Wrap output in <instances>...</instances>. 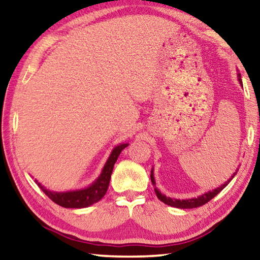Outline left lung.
<instances>
[{"label": "left lung", "mask_w": 260, "mask_h": 260, "mask_svg": "<svg viewBox=\"0 0 260 260\" xmlns=\"http://www.w3.org/2000/svg\"><path fill=\"white\" fill-rule=\"evenodd\" d=\"M237 80L242 85V80H241V74L240 72L237 71ZM236 172L232 175V177L227 180V181L221 184V186L213 189V190H209L208 192L205 193H202L201 196L199 197H193V199H189V200H177V199H171V197H166V195L164 193H161L159 190H158L157 187H156V181H155V177H153V167L151 170V174H150V178H151V182L153 186H155V192L159 201H161L162 203H165L170 206H173V208H178V209H193V208H199V206H202L208 203L209 201H211L213 199L214 196H217L218 193L222 190L223 188H225L228 183L232 181V179L235 177Z\"/></svg>", "instance_id": "8db88e82"}]
</instances>
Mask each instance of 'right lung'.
Listing matches in <instances>:
<instances>
[{"label": "right lung", "mask_w": 260, "mask_h": 260, "mask_svg": "<svg viewBox=\"0 0 260 260\" xmlns=\"http://www.w3.org/2000/svg\"><path fill=\"white\" fill-rule=\"evenodd\" d=\"M128 146V143H122L119 146L114 147L113 150L110 153L107 162L104 164V167L101 172L100 177L95 180V181L88 186L87 188L78 189V190H70V191H51L46 187L35 180L38 186L40 187L41 190L49 197V199L55 202L63 208L68 209H81V208H88V206L93 205L94 203H98L100 200L103 199V196L107 193L109 188L110 179H111V174L113 171L114 162L117 161L118 157H119L120 152Z\"/></svg>", "instance_id": "right-lung-1"}]
</instances>
